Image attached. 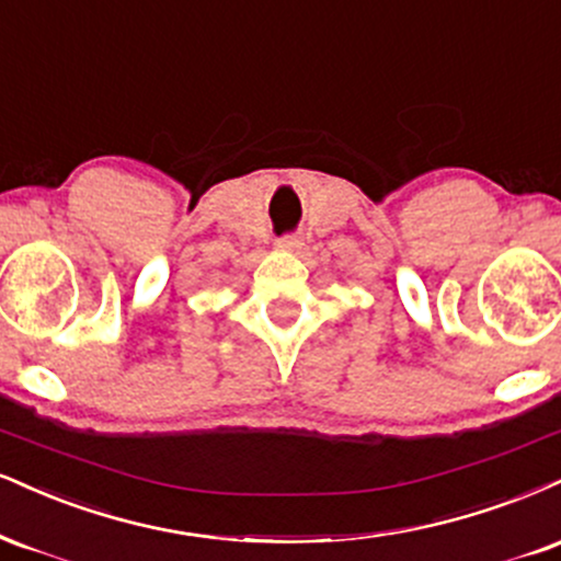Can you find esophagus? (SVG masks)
Returning a JSON list of instances; mask_svg holds the SVG:
<instances>
[{
    "mask_svg": "<svg viewBox=\"0 0 561 561\" xmlns=\"http://www.w3.org/2000/svg\"><path fill=\"white\" fill-rule=\"evenodd\" d=\"M276 245L285 248V251H295V248H300V238L298 234H282V238L276 240Z\"/></svg>",
    "mask_w": 561,
    "mask_h": 561,
    "instance_id": "1",
    "label": "esophagus"
}]
</instances>
